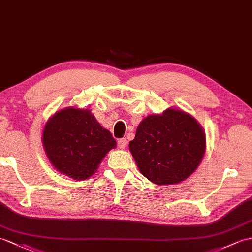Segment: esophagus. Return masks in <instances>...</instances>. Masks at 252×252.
Instances as JSON below:
<instances>
[{
    "instance_id": "34e87169",
    "label": "esophagus",
    "mask_w": 252,
    "mask_h": 252,
    "mask_svg": "<svg viewBox=\"0 0 252 252\" xmlns=\"http://www.w3.org/2000/svg\"><path fill=\"white\" fill-rule=\"evenodd\" d=\"M117 145H118V147L120 149H125L126 146V138L118 139V142H117Z\"/></svg>"
}]
</instances>
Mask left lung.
Segmentation results:
<instances>
[{
	"label": "left lung",
	"mask_w": 252,
	"mask_h": 252,
	"mask_svg": "<svg viewBox=\"0 0 252 252\" xmlns=\"http://www.w3.org/2000/svg\"><path fill=\"white\" fill-rule=\"evenodd\" d=\"M128 147L146 178L157 185H173L188 178L201 163L205 134L189 114L167 109L146 117Z\"/></svg>",
	"instance_id": "1"
}]
</instances>
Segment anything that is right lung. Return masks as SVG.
<instances>
[{
	"instance_id": "1",
	"label": "right lung",
	"mask_w": 252,
	"mask_h": 252,
	"mask_svg": "<svg viewBox=\"0 0 252 252\" xmlns=\"http://www.w3.org/2000/svg\"><path fill=\"white\" fill-rule=\"evenodd\" d=\"M47 157L60 173L76 180L89 178L116 140L89 109L68 107L56 113L43 133Z\"/></svg>"
}]
</instances>
